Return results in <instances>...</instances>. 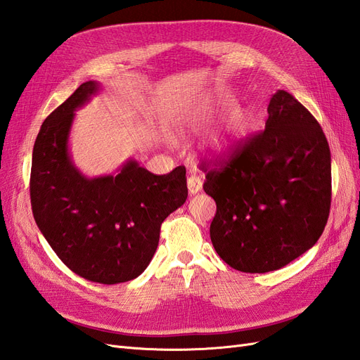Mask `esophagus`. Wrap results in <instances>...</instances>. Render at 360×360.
<instances>
[{"instance_id":"esophagus-1","label":"esophagus","mask_w":360,"mask_h":360,"mask_svg":"<svg viewBox=\"0 0 360 360\" xmlns=\"http://www.w3.org/2000/svg\"><path fill=\"white\" fill-rule=\"evenodd\" d=\"M188 189H189L191 195L198 193L202 189V181L197 174V171H193V169L188 171Z\"/></svg>"}]
</instances>
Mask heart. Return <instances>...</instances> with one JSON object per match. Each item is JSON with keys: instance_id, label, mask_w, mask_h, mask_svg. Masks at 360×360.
I'll return each instance as SVG.
<instances>
[{"instance_id": "1", "label": "heart", "mask_w": 360, "mask_h": 360, "mask_svg": "<svg viewBox=\"0 0 360 360\" xmlns=\"http://www.w3.org/2000/svg\"><path fill=\"white\" fill-rule=\"evenodd\" d=\"M225 105L226 101L217 93L204 94L197 97V99L189 101L183 106L179 118L180 134H195L205 129ZM243 114L240 111H233L231 115L228 117L226 123L221 129H217L207 141V147H209L210 153L213 156H224L230 153L236 146V141L243 134Z\"/></svg>"}]
</instances>
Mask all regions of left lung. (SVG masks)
Listing matches in <instances>:
<instances>
[{"label":"left lung","mask_w":360,"mask_h":360,"mask_svg":"<svg viewBox=\"0 0 360 360\" xmlns=\"http://www.w3.org/2000/svg\"><path fill=\"white\" fill-rule=\"evenodd\" d=\"M266 129L205 176L216 201L210 238L228 266L266 274L311 249L328 224L332 198L330 148L317 120L278 90Z\"/></svg>","instance_id":"8db88e82"}]
</instances>
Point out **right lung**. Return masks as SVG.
Listing matches in <instances>:
<instances>
[{"mask_svg":"<svg viewBox=\"0 0 360 360\" xmlns=\"http://www.w3.org/2000/svg\"><path fill=\"white\" fill-rule=\"evenodd\" d=\"M101 90L86 81L43 122L32 148L30 197L36 224L76 275L99 284L138 278L153 258L160 225L188 198L186 168L156 176L134 159L89 179L73 165L75 111Z\"/></svg>","mask_w":360,"mask_h":360,"instance_id":"add662e5","label":"right lung"}]
</instances>
